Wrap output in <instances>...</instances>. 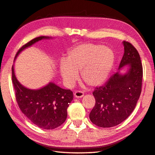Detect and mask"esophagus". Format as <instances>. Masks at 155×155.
<instances>
[{"label": "esophagus", "mask_w": 155, "mask_h": 155, "mask_svg": "<svg viewBox=\"0 0 155 155\" xmlns=\"http://www.w3.org/2000/svg\"><path fill=\"white\" fill-rule=\"evenodd\" d=\"M74 95L76 98H81L83 97L84 93L83 91H77L74 92Z\"/></svg>", "instance_id": "34e87169"}]
</instances>
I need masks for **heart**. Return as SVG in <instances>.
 Returning a JSON list of instances; mask_svg holds the SVG:
<instances>
[{"label": "heart", "mask_w": 155, "mask_h": 155, "mask_svg": "<svg viewBox=\"0 0 155 155\" xmlns=\"http://www.w3.org/2000/svg\"><path fill=\"white\" fill-rule=\"evenodd\" d=\"M114 54L110 48L86 43L68 51L59 66V72L67 86H72L81 71L82 80L90 87L99 86L107 79L114 66Z\"/></svg>", "instance_id": "1"}]
</instances>
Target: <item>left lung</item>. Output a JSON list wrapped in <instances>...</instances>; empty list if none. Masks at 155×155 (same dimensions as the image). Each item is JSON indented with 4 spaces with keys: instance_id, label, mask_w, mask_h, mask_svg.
I'll return each mask as SVG.
<instances>
[{
    "instance_id": "left-lung-1",
    "label": "left lung",
    "mask_w": 155,
    "mask_h": 155,
    "mask_svg": "<svg viewBox=\"0 0 155 155\" xmlns=\"http://www.w3.org/2000/svg\"><path fill=\"white\" fill-rule=\"evenodd\" d=\"M124 53L118 71L104 85L93 92L95 105L89 118L101 128L116 126L127 119L137 104L142 91V66L138 51L128 41L122 42ZM127 66L125 74L120 71Z\"/></svg>"
}]
</instances>
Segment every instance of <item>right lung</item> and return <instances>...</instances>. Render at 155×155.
Returning a JSON list of instances; mask_svg holds the SVG:
<instances>
[{
	"mask_svg": "<svg viewBox=\"0 0 155 155\" xmlns=\"http://www.w3.org/2000/svg\"><path fill=\"white\" fill-rule=\"evenodd\" d=\"M50 38L48 36H40L32 39L20 48L15 60L26 48L41 39ZM12 81L18 105L32 123L40 128L51 130L65 122L67 117V108L73 99V93L71 90L64 89L52 82L40 89H28L17 80L14 65L12 66Z\"/></svg>",
	"mask_w": 155,
	"mask_h": 155,
	"instance_id": "right-lung-1",
	"label": "right lung"
}]
</instances>
